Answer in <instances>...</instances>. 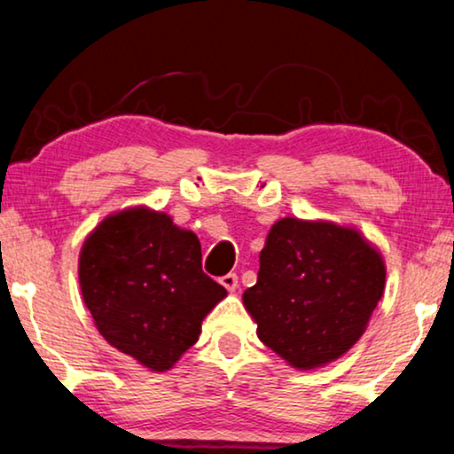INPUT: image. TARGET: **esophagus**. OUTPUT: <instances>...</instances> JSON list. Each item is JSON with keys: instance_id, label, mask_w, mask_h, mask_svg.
Wrapping results in <instances>:
<instances>
[{"instance_id": "1", "label": "esophagus", "mask_w": 454, "mask_h": 454, "mask_svg": "<svg viewBox=\"0 0 454 454\" xmlns=\"http://www.w3.org/2000/svg\"><path fill=\"white\" fill-rule=\"evenodd\" d=\"M221 285L225 286V289L229 291V293H233L238 289V276L236 274H225L221 278Z\"/></svg>"}]
</instances>
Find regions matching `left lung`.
Returning a JSON list of instances; mask_svg holds the SVG:
<instances>
[{
	"mask_svg": "<svg viewBox=\"0 0 454 454\" xmlns=\"http://www.w3.org/2000/svg\"><path fill=\"white\" fill-rule=\"evenodd\" d=\"M380 250L359 229L286 216L271 225L242 300L265 346L317 370L356 344L385 293Z\"/></svg>",
	"mask_w": 454,
	"mask_h": 454,
	"instance_id": "1",
	"label": "left lung"
}]
</instances>
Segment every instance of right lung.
Listing matches in <instances>:
<instances>
[{
  "label": "right lung",
  "mask_w": 454,
  "mask_h": 454,
  "mask_svg": "<svg viewBox=\"0 0 454 454\" xmlns=\"http://www.w3.org/2000/svg\"><path fill=\"white\" fill-rule=\"evenodd\" d=\"M78 280L95 327L151 372H168L197 342L227 291L201 271V244L172 216L133 206L84 239Z\"/></svg>",
  "instance_id": "1"
}]
</instances>
